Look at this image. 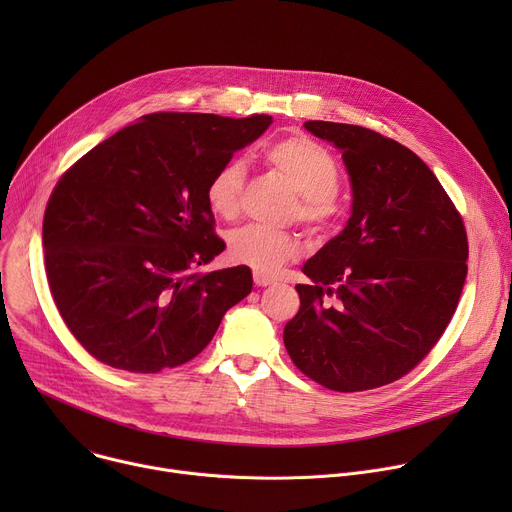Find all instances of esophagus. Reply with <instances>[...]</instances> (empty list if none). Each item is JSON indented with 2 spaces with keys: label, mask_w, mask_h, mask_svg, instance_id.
Listing matches in <instances>:
<instances>
[{
  "label": "esophagus",
  "mask_w": 512,
  "mask_h": 512,
  "mask_svg": "<svg viewBox=\"0 0 512 512\" xmlns=\"http://www.w3.org/2000/svg\"><path fill=\"white\" fill-rule=\"evenodd\" d=\"M253 281H255L257 287H267V285L275 283V279H273L271 275H265V273H261V271H253Z\"/></svg>",
  "instance_id": "esophagus-1"
}]
</instances>
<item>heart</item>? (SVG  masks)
I'll return each mask as SVG.
<instances>
[{
    "label": "heart",
    "instance_id": "heart-1",
    "mask_svg": "<svg viewBox=\"0 0 512 512\" xmlns=\"http://www.w3.org/2000/svg\"><path fill=\"white\" fill-rule=\"evenodd\" d=\"M265 160L300 194L296 214L312 227H324L336 212L334 194L340 184V170L334 156L310 137H287L265 152ZM245 166L227 160L218 166L206 184V204L216 214L233 221L241 208ZM227 253L233 263L247 265L261 273L277 271L285 261L302 253L298 235L275 231L261 225H247L229 235Z\"/></svg>",
    "mask_w": 512,
    "mask_h": 512
}]
</instances>
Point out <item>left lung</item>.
<instances>
[{
	"label": "left lung",
	"instance_id": "1",
	"mask_svg": "<svg viewBox=\"0 0 512 512\" xmlns=\"http://www.w3.org/2000/svg\"><path fill=\"white\" fill-rule=\"evenodd\" d=\"M346 166L342 233L302 267L300 312L283 328L296 367L340 393L407 375L450 324L468 273L462 216L405 145L360 125L308 121ZM332 297V301L327 298Z\"/></svg>",
	"mask_w": 512,
	"mask_h": 512
}]
</instances>
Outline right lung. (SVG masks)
<instances>
[{
	"label": "right lung",
	"instance_id": "right-lung-1",
	"mask_svg": "<svg viewBox=\"0 0 512 512\" xmlns=\"http://www.w3.org/2000/svg\"><path fill=\"white\" fill-rule=\"evenodd\" d=\"M271 123L143 115L60 178L42 225L46 275L62 320L97 360L129 373L174 369L251 294L249 267H194L225 251L208 178Z\"/></svg>",
	"mask_w": 512,
	"mask_h": 512
}]
</instances>
